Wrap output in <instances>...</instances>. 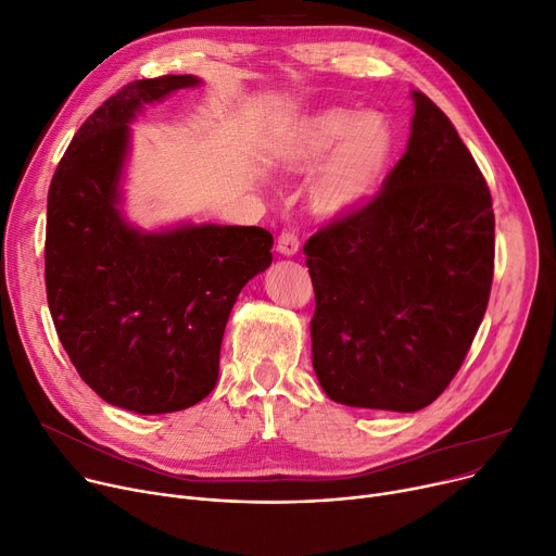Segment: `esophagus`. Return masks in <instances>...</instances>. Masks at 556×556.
I'll use <instances>...</instances> for the list:
<instances>
[{"mask_svg":"<svg viewBox=\"0 0 556 556\" xmlns=\"http://www.w3.org/2000/svg\"><path fill=\"white\" fill-rule=\"evenodd\" d=\"M277 252L283 256H295L300 252V239L293 229H286L277 239Z\"/></svg>","mask_w":556,"mask_h":556,"instance_id":"34e87169","label":"esophagus"}]
</instances>
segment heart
<instances>
[{"mask_svg":"<svg viewBox=\"0 0 556 556\" xmlns=\"http://www.w3.org/2000/svg\"><path fill=\"white\" fill-rule=\"evenodd\" d=\"M392 155L394 130L386 116L346 108L302 116L277 151L286 170L302 173L317 166L308 185V204L323 218H344L363 210L381 189Z\"/></svg>","mask_w":556,"mask_h":556,"instance_id":"obj_1","label":"heart"}]
</instances>
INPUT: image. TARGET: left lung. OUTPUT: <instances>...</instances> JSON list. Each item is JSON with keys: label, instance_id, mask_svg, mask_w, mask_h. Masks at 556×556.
I'll list each match as a JSON object with an SVG mask.
<instances>
[{"label": "left lung", "instance_id": "1", "mask_svg": "<svg viewBox=\"0 0 556 556\" xmlns=\"http://www.w3.org/2000/svg\"><path fill=\"white\" fill-rule=\"evenodd\" d=\"M383 191L304 245L313 369L329 399L417 413L469 354L493 279L491 193L448 116L413 92Z\"/></svg>", "mask_w": 556, "mask_h": 556}]
</instances>
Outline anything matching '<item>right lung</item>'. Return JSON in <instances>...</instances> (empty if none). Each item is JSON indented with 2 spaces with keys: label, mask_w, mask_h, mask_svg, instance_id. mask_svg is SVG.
Segmentation results:
<instances>
[{
  "label": "right lung",
  "mask_w": 556,
  "mask_h": 556,
  "mask_svg": "<svg viewBox=\"0 0 556 556\" xmlns=\"http://www.w3.org/2000/svg\"><path fill=\"white\" fill-rule=\"evenodd\" d=\"M200 83L168 74L122 87L78 128L47 198L45 281L58 338L87 386L137 415L185 410L216 388L231 306L273 263L263 227L146 231L124 214L135 116Z\"/></svg>",
  "instance_id": "1"
}]
</instances>
